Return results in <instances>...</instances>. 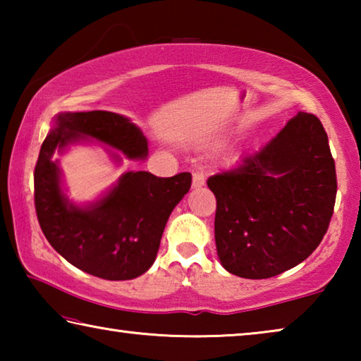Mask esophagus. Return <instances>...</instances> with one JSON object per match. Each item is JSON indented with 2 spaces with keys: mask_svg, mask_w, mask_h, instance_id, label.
Returning a JSON list of instances; mask_svg holds the SVG:
<instances>
[{
  "mask_svg": "<svg viewBox=\"0 0 361 361\" xmlns=\"http://www.w3.org/2000/svg\"><path fill=\"white\" fill-rule=\"evenodd\" d=\"M204 183H205L204 172H200V170H195V172L192 173V186L199 188V186H202Z\"/></svg>",
  "mask_w": 361,
  "mask_h": 361,
  "instance_id": "esophagus-1",
  "label": "esophagus"
}]
</instances>
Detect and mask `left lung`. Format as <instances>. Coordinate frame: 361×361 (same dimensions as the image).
<instances>
[{
    "instance_id": "obj_1",
    "label": "left lung",
    "mask_w": 361,
    "mask_h": 361,
    "mask_svg": "<svg viewBox=\"0 0 361 361\" xmlns=\"http://www.w3.org/2000/svg\"><path fill=\"white\" fill-rule=\"evenodd\" d=\"M207 185L216 197L219 261L234 276L255 280L279 276L312 255L338 191L326 132L317 116L302 111Z\"/></svg>"
}]
</instances>
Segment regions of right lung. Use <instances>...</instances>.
<instances>
[{
  "label": "right lung",
  "instance_id": "1",
  "mask_svg": "<svg viewBox=\"0 0 361 361\" xmlns=\"http://www.w3.org/2000/svg\"><path fill=\"white\" fill-rule=\"evenodd\" d=\"M84 137L119 149L129 159L148 154L142 130L124 116L109 111L57 114L35 167V207L42 234L57 253L90 276L135 279L154 262L167 219L191 188L192 176L183 172L157 178L143 170L127 172L102 199L78 207L63 194L59 161H52V156Z\"/></svg>",
  "mask_w": 361,
  "mask_h": 361
}]
</instances>
